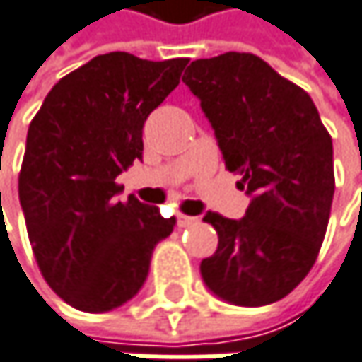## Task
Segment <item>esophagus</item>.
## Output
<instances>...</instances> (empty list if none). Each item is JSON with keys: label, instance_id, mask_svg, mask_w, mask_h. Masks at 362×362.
Returning a JSON list of instances; mask_svg holds the SVG:
<instances>
[{"label": "esophagus", "instance_id": "1", "mask_svg": "<svg viewBox=\"0 0 362 362\" xmlns=\"http://www.w3.org/2000/svg\"><path fill=\"white\" fill-rule=\"evenodd\" d=\"M178 226L180 228H188V226H194V223H199V217H192V215H184V214H178Z\"/></svg>", "mask_w": 362, "mask_h": 362}]
</instances>
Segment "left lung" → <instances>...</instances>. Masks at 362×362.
I'll list each match as a JSON object with an SVG mask.
<instances>
[{
    "label": "left lung",
    "mask_w": 362,
    "mask_h": 362,
    "mask_svg": "<svg viewBox=\"0 0 362 362\" xmlns=\"http://www.w3.org/2000/svg\"><path fill=\"white\" fill-rule=\"evenodd\" d=\"M182 81L201 99L226 170L252 197L243 219L203 217L219 243L201 276L232 305L276 303L307 278L325 238L336 188L332 136L309 93L255 53L194 59Z\"/></svg>",
    "instance_id": "obj_1"
}]
</instances>
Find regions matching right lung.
<instances>
[{
	"label": "right lung",
	"mask_w": 362,
	"mask_h": 362,
	"mask_svg": "<svg viewBox=\"0 0 362 362\" xmlns=\"http://www.w3.org/2000/svg\"><path fill=\"white\" fill-rule=\"evenodd\" d=\"M186 57L97 55L53 84L33 117L18 176L28 240L41 276L70 307L112 311L148 274L151 252L176 219L115 178L143 155L148 114L180 84Z\"/></svg>",
	"instance_id": "add662e5"
}]
</instances>
